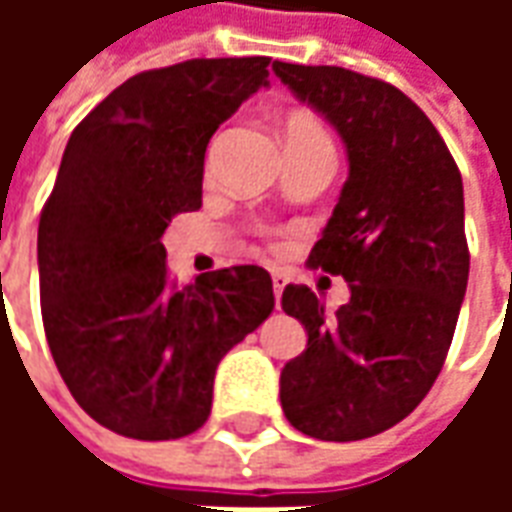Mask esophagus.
I'll return each mask as SVG.
<instances>
[{"mask_svg": "<svg viewBox=\"0 0 512 512\" xmlns=\"http://www.w3.org/2000/svg\"><path fill=\"white\" fill-rule=\"evenodd\" d=\"M271 282H274V296H277V304H279V296H282V290H285V285H288L290 279L285 271L274 268V271H271Z\"/></svg>", "mask_w": 512, "mask_h": 512, "instance_id": "esophagus-1", "label": "esophagus"}]
</instances>
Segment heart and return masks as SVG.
Here are the masks:
<instances>
[{
    "label": "heart",
    "mask_w": 512,
    "mask_h": 512,
    "mask_svg": "<svg viewBox=\"0 0 512 512\" xmlns=\"http://www.w3.org/2000/svg\"><path fill=\"white\" fill-rule=\"evenodd\" d=\"M285 139H288V147L296 145H329L332 147V139L323 131L321 123H315L312 117L293 115L285 123Z\"/></svg>",
    "instance_id": "1"
}]
</instances>
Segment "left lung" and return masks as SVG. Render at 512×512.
<instances>
[{
    "mask_svg": "<svg viewBox=\"0 0 512 512\" xmlns=\"http://www.w3.org/2000/svg\"><path fill=\"white\" fill-rule=\"evenodd\" d=\"M274 73L343 136L348 180L307 263L351 288L334 315L310 288H285L307 351L282 367L279 400L312 439H370L422 403L450 351L469 279L461 172L389 82L279 60Z\"/></svg>",
    "mask_w": 512,
    "mask_h": 512,
    "instance_id": "obj_1",
    "label": "left lung"
}]
</instances>
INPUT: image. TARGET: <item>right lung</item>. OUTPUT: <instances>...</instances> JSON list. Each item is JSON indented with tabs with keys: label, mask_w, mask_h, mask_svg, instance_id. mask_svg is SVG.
<instances>
[{
	"label": "right lung",
	"mask_w": 512,
	"mask_h": 512,
	"mask_svg": "<svg viewBox=\"0 0 512 512\" xmlns=\"http://www.w3.org/2000/svg\"><path fill=\"white\" fill-rule=\"evenodd\" d=\"M271 57L186 60L106 95L62 153L38 227L40 312L76 403L120 436L169 441L211 414L222 356L274 310L266 268L178 288L161 235L200 211L205 147L268 84Z\"/></svg>",
	"instance_id": "1"
}]
</instances>
